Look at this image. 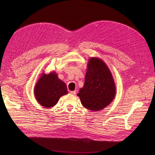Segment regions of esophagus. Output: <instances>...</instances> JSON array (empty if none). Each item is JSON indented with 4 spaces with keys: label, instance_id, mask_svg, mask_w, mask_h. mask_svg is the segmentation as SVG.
<instances>
[{
    "label": "esophagus",
    "instance_id": "esophagus-1",
    "mask_svg": "<svg viewBox=\"0 0 155 155\" xmlns=\"http://www.w3.org/2000/svg\"><path fill=\"white\" fill-rule=\"evenodd\" d=\"M70 94H72V95H75V94H76V91H71V92H70Z\"/></svg>",
    "mask_w": 155,
    "mask_h": 155
}]
</instances>
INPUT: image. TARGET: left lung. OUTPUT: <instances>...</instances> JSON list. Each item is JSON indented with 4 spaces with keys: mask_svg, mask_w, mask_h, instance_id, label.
Here are the masks:
<instances>
[{
    "mask_svg": "<svg viewBox=\"0 0 155 155\" xmlns=\"http://www.w3.org/2000/svg\"><path fill=\"white\" fill-rule=\"evenodd\" d=\"M116 85L112 73L101 58L88 59L85 84L77 95L84 106L93 111H99L109 105L116 96Z\"/></svg>",
    "mask_w": 155,
    "mask_h": 155,
    "instance_id": "8db88e82",
    "label": "left lung"
}]
</instances>
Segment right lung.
Instances as JSON below:
<instances>
[{
  "label": "right lung",
  "mask_w": 155,
  "mask_h": 155,
  "mask_svg": "<svg viewBox=\"0 0 155 155\" xmlns=\"http://www.w3.org/2000/svg\"><path fill=\"white\" fill-rule=\"evenodd\" d=\"M68 93L67 88L54 71L42 73L35 87L34 94L38 102L45 108H51L58 103L60 97Z\"/></svg>",
  "instance_id": "obj_1"
}]
</instances>
